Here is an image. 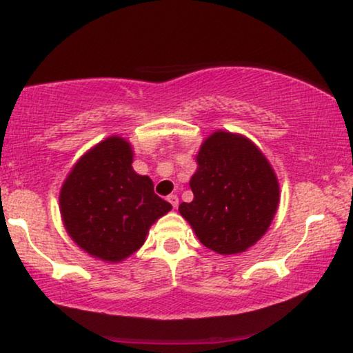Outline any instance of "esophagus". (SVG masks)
Listing matches in <instances>:
<instances>
[{
    "instance_id": "obj_1",
    "label": "esophagus",
    "mask_w": 353,
    "mask_h": 353,
    "mask_svg": "<svg viewBox=\"0 0 353 353\" xmlns=\"http://www.w3.org/2000/svg\"><path fill=\"white\" fill-rule=\"evenodd\" d=\"M167 201L170 202L173 209H176V207H178V196H176V194H170V196L167 197Z\"/></svg>"
}]
</instances>
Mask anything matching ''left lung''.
<instances>
[{
  "label": "left lung",
  "instance_id": "1",
  "mask_svg": "<svg viewBox=\"0 0 353 353\" xmlns=\"http://www.w3.org/2000/svg\"><path fill=\"white\" fill-rule=\"evenodd\" d=\"M194 199L178 210L207 249L239 254L267 233L279 204V185L267 157L243 134L212 133L196 156Z\"/></svg>",
  "mask_w": 353,
  "mask_h": 353
}]
</instances>
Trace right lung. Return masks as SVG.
<instances>
[{
    "label": "right lung",
    "instance_id": "right-lung-1",
    "mask_svg": "<svg viewBox=\"0 0 353 353\" xmlns=\"http://www.w3.org/2000/svg\"><path fill=\"white\" fill-rule=\"evenodd\" d=\"M132 144L105 138L75 163L59 194V209L74 243L104 262L117 263L141 248L152 223L172 205L152 180L132 167Z\"/></svg>",
    "mask_w": 353,
    "mask_h": 353
}]
</instances>
